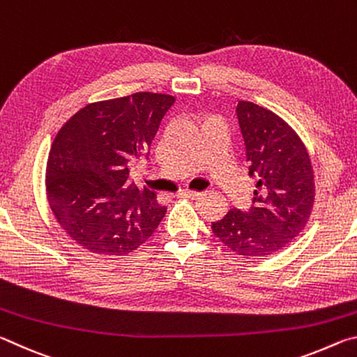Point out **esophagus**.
<instances>
[{"label":"esophagus","instance_id":"obj_1","mask_svg":"<svg viewBox=\"0 0 357 357\" xmlns=\"http://www.w3.org/2000/svg\"><path fill=\"white\" fill-rule=\"evenodd\" d=\"M202 193L198 192H192V190H181L178 192V197H183V198H192V200H195V198L200 197Z\"/></svg>","mask_w":357,"mask_h":357}]
</instances>
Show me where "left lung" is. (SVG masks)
Returning <instances> with one entry per match:
<instances>
[{
    "label": "left lung",
    "mask_w": 357,
    "mask_h": 357,
    "mask_svg": "<svg viewBox=\"0 0 357 357\" xmlns=\"http://www.w3.org/2000/svg\"><path fill=\"white\" fill-rule=\"evenodd\" d=\"M236 114L257 187L250 209H229L211 228L238 255L268 257L291 243L309 220L315 200L313 168L304 143L275 113L239 100Z\"/></svg>",
    "instance_id": "1"
}]
</instances>
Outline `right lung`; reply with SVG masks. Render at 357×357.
<instances>
[{
    "instance_id": "add662e5",
    "label": "right lung",
    "mask_w": 357,
    "mask_h": 357,
    "mask_svg": "<svg viewBox=\"0 0 357 357\" xmlns=\"http://www.w3.org/2000/svg\"><path fill=\"white\" fill-rule=\"evenodd\" d=\"M168 94L135 93L83 107L59 129L47 162V198L78 245L98 255H128L148 241L167 213L149 189L129 181L148 159Z\"/></svg>"
}]
</instances>
